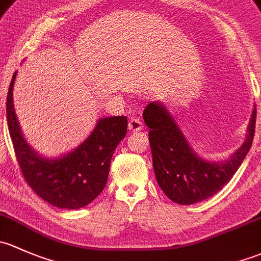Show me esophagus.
<instances>
[{"label": "esophagus", "instance_id": "34e87169", "mask_svg": "<svg viewBox=\"0 0 261 261\" xmlns=\"http://www.w3.org/2000/svg\"><path fill=\"white\" fill-rule=\"evenodd\" d=\"M128 128H129V130L132 132H138L143 128V123H142L138 118H132L129 123H128Z\"/></svg>", "mask_w": 261, "mask_h": 261}]
</instances>
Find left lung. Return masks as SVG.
<instances>
[{
	"label": "left lung",
	"mask_w": 261,
	"mask_h": 261,
	"mask_svg": "<svg viewBox=\"0 0 261 261\" xmlns=\"http://www.w3.org/2000/svg\"><path fill=\"white\" fill-rule=\"evenodd\" d=\"M143 119L149 128L158 185L173 202L192 205L219 192L240 167L254 139L256 109L252 111L244 143L222 162H208L198 157L174 118L160 101H152L146 107Z\"/></svg>",
	"instance_id": "left-lung-1"
}]
</instances>
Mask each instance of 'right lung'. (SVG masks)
Here are the masks:
<instances>
[{"label": "right lung", "mask_w": 261, "mask_h": 261, "mask_svg": "<svg viewBox=\"0 0 261 261\" xmlns=\"http://www.w3.org/2000/svg\"><path fill=\"white\" fill-rule=\"evenodd\" d=\"M16 75L17 71L7 93L6 114L11 141L26 182L42 200L59 208L75 210L89 205L106 187L113 153L127 134V118H101L76 148L60 158H45L35 152L21 133L13 108Z\"/></svg>", "instance_id": "obj_1"}]
</instances>
